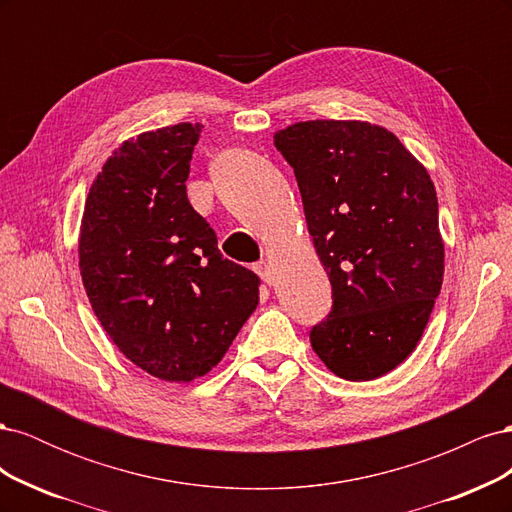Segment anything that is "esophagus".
Here are the masks:
<instances>
[{"label": "esophagus", "instance_id": "esophagus-1", "mask_svg": "<svg viewBox=\"0 0 512 512\" xmlns=\"http://www.w3.org/2000/svg\"><path fill=\"white\" fill-rule=\"evenodd\" d=\"M254 271L262 277V282H265V284H273V271H271V265H269V262H265V260H260V262H256V265H254Z\"/></svg>", "mask_w": 512, "mask_h": 512}]
</instances>
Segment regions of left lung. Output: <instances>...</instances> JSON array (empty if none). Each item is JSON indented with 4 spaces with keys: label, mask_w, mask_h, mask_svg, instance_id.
<instances>
[{
    "label": "left lung",
    "mask_w": 512,
    "mask_h": 512,
    "mask_svg": "<svg viewBox=\"0 0 512 512\" xmlns=\"http://www.w3.org/2000/svg\"><path fill=\"white\" fill-rule=\"evenodd\" d=\"M273 143L294 168L307 230L333 286L309 342L335 376L365 382L404 363L444 275L438 196L399 138L367 121H299Z\"/></svg>",
    "instance_id": "obj_1"
}]
</instances>
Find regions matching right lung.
Listing matches in <instances>:
<instances>
[{
	"label": "right lung",
	"instance_id": "right-lung-1",
	"mask_svg": "<svg viewBox=\"0 0 512 512\" xmlns=\"http://www.w3.org/2000/svg\"><path fill=\"white\" fill-rule=\"evenodd\" d=\"M200 123L123 143L91 185L79 267L113 344L147 374L190 382L222 361L258 305V275L224 258L188 200Z\"/></svg>",
	"mask_w": 512,
	"mask_h": 512
}]
</instances>
